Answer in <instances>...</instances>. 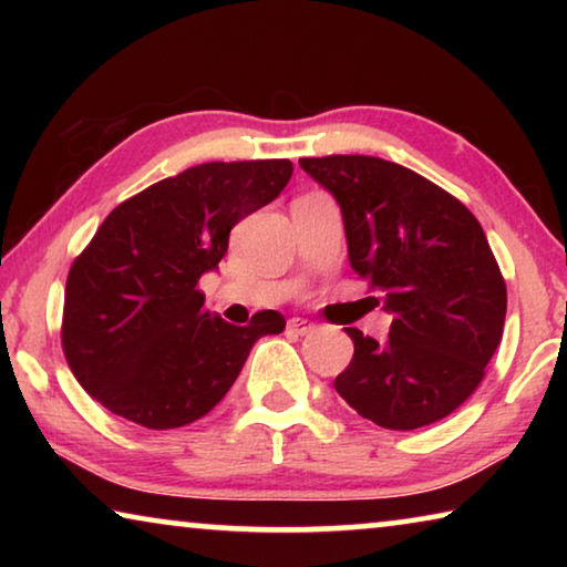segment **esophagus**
<instances>
[{
    "label": "esophagus",
    "mask_w": 567,
    "mask_h": 567,
    "mask_svg": "<svg viewBox=\"0 0 567 567\" xmlns=\"http://www.w3.org/2000/svg\"><path fill=\"white\" fill-rule=\"evenodd\" d=\"M287 330L295 332V334H307V332L315 330V324L307 322V320H300V318H292L290 322H287Z\"/></svg>",
    "instance_id": "1"
}]
</instances>
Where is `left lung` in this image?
<instances>
[{"mask_svg": "<svg viewBox=\"0 0 567 567\" xmlns=\"http://www.w3.org/2000/svg\"><path fill=\"white\" fill-rule=\"evenodd\" d=\"M300 167L338 199L352 270L392 315L382 342L344 328L354 354L334 390L388 430L447 417L483 382L503 338L507 290L483 227L450 192L395 162L330 155Z\"/></svg>", "mask_w": 567, "mask_h": 567, "instance_id": "left-lung-1", "label": "left lung"}]
</instances>
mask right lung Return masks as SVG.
Segmentation results:
<instances>
[{"instance_id": "right-lung-1", "label": "right lung", "mask_w": 567, "mask_h": 567, "mask_svg": "<svg viewBox=\"0 0 567 567\" xmlns=\"http://www.w3.org/2000/svg\"><path fill=\"white\" fill-rule=\"evenodd\" d=\"M290 177V159L207 162L112 209L72 262L62 315L64 358L100 405L150 430L189 425L227 395L252 344L285 330L275 310L225 322L197 282Z\"/></svg>"}]
</instances>
